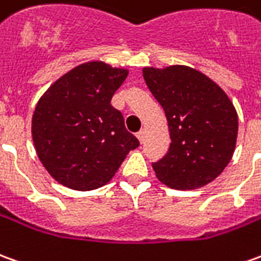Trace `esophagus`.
<instances>
[{
  "instance_id": "esophagus-1",
  "label": "esophagus",
  "mask_w": 261,
  "mask_h": 261,
  "mask_svg": "<svg viewBox=\"0 0 261 261\" xmlns=\"http://www.w3.org/2000/svg\"><path fill=\"white\" fill-rule=\"evenodd\" d=\"M137 138L140 140V143H144V140H145V130H141L137 133Z\"/></svg>"
}]
</instances>
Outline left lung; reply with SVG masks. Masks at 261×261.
Instances as JSON below:
<instances>
[{"instance_id": "obj_1", "label": "left lung", "mask_w": 261, "mask_h": 261, "mask_svg": "<svg viewBox=\"0 0 261 261\" xmlns=\"http://www.w3.org/2000/svg\"><path fill=\"white\" fill-rule=\"evenodd\" d=\"M143 76L162 106L171 145L152 164L158 181L172 189H198L216 179L236 148L239 120L225 90L194 67L147 66Z\"/></svg>"}]
</instances>
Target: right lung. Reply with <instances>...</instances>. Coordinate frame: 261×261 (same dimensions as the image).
Returning a JSON list of instances; mask_svg holds the SVG:
<instances>
[{"mask_svg":"<svg viewBox=\"0 0 261 261\" xmlns=\"http://www.w3.org/2000/svg\"><path fill=\"white\" fill-rule=\"evenodd\" d=\"M128 69L85 62L54 82L32 116L36 155L63 187L93 191L105 187L140 143L125 130L110 101Z\"/></svg>","mask_w":261,"mask_h":261,"instance_id":"right-lung-1","label":"right lung"}]
</instances>
